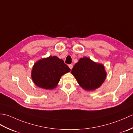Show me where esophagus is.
I'll use <instances>...</instances> for the list:
<instances>
[{
    "mask_svg": "<svg viewBox=\"0 0 133 133\" xmlns=\"http://www.w3.org/2000/svg\"><path fill=\"white\" fill-rule=\"evenodd\" d=\"M69 67H70V69L71 70V69H72V67H73V66H72V64H69Z\"/></svg>",
    "mask_w": 133,
    "mask_h": 133,
    "instance_id": "esophagus-1",
    "label": "esophagus"
}]
</instances>
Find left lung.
Instances as JSON below:
<instances>
[{"label":"left lung","mask_w":133,"mask_h":133,"mask_svg":"<svg viewBox=\"0 0 133 133\" xmlns=\"http://www.w3.org/2000/svg\"><path fill=\"white\" fill-rule=\"evenodd\" d=\"M79 84L85 90H94L99 87L106 78L102 64L93 62L90 58H81L71 70Z\"/></svg>","instance_id":"1"}]
</instances>
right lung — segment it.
Returning <instances> with one entry per match:
<instances>
[{"label":"right lung","mask_w":133,"mask_h":133,"mask_svg":"<svg viewBox=\"0 0 133 133\" xmlns=\"http://www.w3.org/2000/svg\"><path fill=\"white\" fill-rule=\"evenodd\" d=\"M70 71V69L62 59L56 56L43 58L34 65L31 78L36 86L51 90L57 86L62 75Z\"/></svg>","instance_id":"1"}]
</instances>
